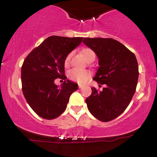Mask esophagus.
<instances>
[{"label": "esophagus", "mask_w": 157, "mask_h": 157, "mask_svg": "<svg viewBox=\"0 0 157 157\" xmlns=\"http://www.w3.org/2000/svg\"><path fill=\"white\" fill-rule=\"evenodd\" d=\"M82 87V86L81 84H79V89H81Z\"/></svg>", "instance_id": "obj_1"}]
</instances>
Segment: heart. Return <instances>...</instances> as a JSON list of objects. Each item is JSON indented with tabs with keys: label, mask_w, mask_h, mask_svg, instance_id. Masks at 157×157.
<instances>
[{
	"label": "heart",
	"mask_w": 157,
	"mask_h": 157,
	"mask_svg": "<svg viewBox=\"0 0 157 157\" xmlns=\"http://www.w3.org/2000/svg\"><path fill=\"white\" fill-rule=\"evenodd\" d=\"M81 54L83 55L86 60L88 62L91 61V60H94L95 54L91 48H82L81 49ZM71 57V53H68L65 57L63 61V65L66 68H68L70 66V60ZM68 78L71 80L76 81L78 82H85L87 81L91 77V72L87 70H77L73 69L70 71L68 74Z\"/></svg>",
	"instance_id": "obj_1"
}]
</instances>
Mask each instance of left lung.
Here are the masks:
<instances>
[{
    "label": "left lung",
    "mask_w": 157,
    "mask_h": 157,
    "mask_svg": "<svg viewBox=\"0 0 157 157\" xmlns=\"http://www.w3.org/2000/svg\"><path fill=\"white\" fill-rule=\"evenodd\" d=\"M83 43L96 53L99 67L94 80L101 91L91 88L86 102L91 114L102 122L117 118L127 109L137 85L139 67L136 56L112 38L85 37Z\"/></svg>",
    "instance_id": "obj_1"
}]
</instances>
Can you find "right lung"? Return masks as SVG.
Listing matches in <instances>:
<instances>
[{
	"mask_svg": "<svg viewBox=\"0 0 157 157\" xmlns=\"http://www.w3.org/2000/svg\"><path fill=\"white\" fill-rule=\"evenodd\" d=\"M82 37L51 36L34 48L21 67L22 91L27 102L40 117L53 120L66 110L69 97L78 85L64 80L59 88L57 78L65 80L66 56L79 46Z\"/></svg>",
	"mask_w": 157,
	"mask_h": 157,
	"instance_id": "right-lung-1",
	"label": "right lung"
}]
</instances>
